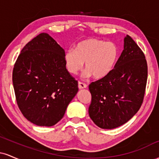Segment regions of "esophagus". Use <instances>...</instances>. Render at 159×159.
<instances>
[{"label": "esophagus", "mask_w": 159, "mask_h": 159, "mask_svg": "<svg viewBox=\"0 0 159 159\" xmlns=\"http://www.w3.org/2000/svg\"><path fill=\"white\" fill-rule=\"evenodd\" d=\"M87 85L85 83H82V82L79 81L78 82V88L79 89H84V88H87Z\"/></svg>", "instance_id": "1"}]
</instances>
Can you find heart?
<instances>
[{
  "mask_svg": "<svg viewBox=\"0 0 159 159\" xmlns=\"http://www.w3.org/2000/svg\"><path fill=\"white\" fill-rule=\"evenodd\" d=\"M119 50L111 42L97 39L81 41L75 49L69 48L64 54L66 68L69 73L77 74L85 63V77H105L111 72L118 58Z\"/></svg>",
  "mask_w": 159,
  "mask_h": 159,
  "instance_id": "heart-1",
  "label": "heart"
}]
</instances>
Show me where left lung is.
Returning a JSON list of instances; mask_svg holds the SVG:
<instances>
[{"label":"left lung","mask_w":159,"mask_h":159,"mask_svg":"<svg viewBox=\"0 0 159 159\" xmlns=\"http://www.w3.org/2000/svg\"><path fill=\"white\" fill-rule=\"evenodd\" d=\"M147 60L131 36L114 68L105 77L89 85V115L101 129H112L127 123L143 103L147 81Z\"/></svg>","instance_id":"left-lung-1"}]
</instances>
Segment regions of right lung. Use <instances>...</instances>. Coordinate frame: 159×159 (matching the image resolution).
<instances>
[{"label": "right lung", "mask_w": 159, "mask_h": 159, "mask_svg": "<svg viewBox=\"0 0 159 159\" xmlns=\"http://www.w3.org/2000/svg\"><path fill=\"white\" fill-rule=\"evenodd\" d=\"M65 51L42 33L21 51L12 71L16 102L25 118L39 126H52L64 116L78 91L67 71Z\"/></svg>", "instance_id": "1"}]
</instances>
